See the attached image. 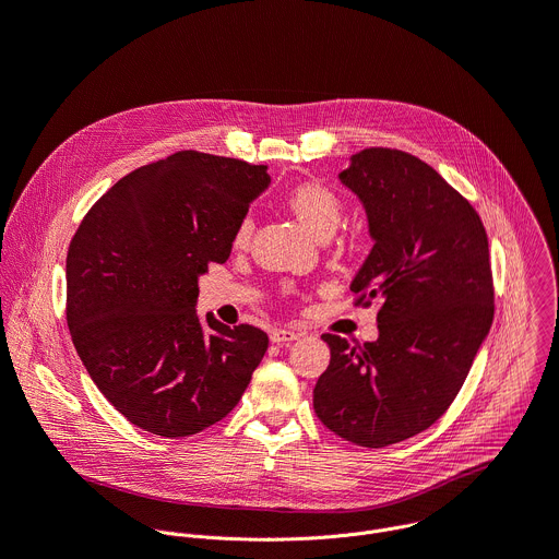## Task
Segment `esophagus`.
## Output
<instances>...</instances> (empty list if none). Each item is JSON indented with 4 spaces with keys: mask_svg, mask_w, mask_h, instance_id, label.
I'll list each match as a JSON object with an SVG mask.
<instances>
[{
    "mask_svg": "<svg viewBox=\"0 0 559 559\" xmlns=\"http://www.w3.org/2000/svg\"><path fill=\"white\" fill-rule=\"evenodd\" d=\"M270 338H272V343L283 345V343L298 341V338H300V334H298V332H294V330H283V328H278V330H272V332H270Z\"/></svg>",
    "mask_w": 559,
    "mask_h": 559,
    "instance_id": "1",
    "label": "esophagus"
}]
</instances>
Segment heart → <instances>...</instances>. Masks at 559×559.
<instances>
[{"label": "heart", "mask_w": 559, "mask_h": 559, "mask_svg": "<svg viewBox=\"0 0 559 559\" xmlns=\"http://www.w3.org/2000/svg\"><path fill=\"white\" fill-rule=\"evenodd\" d=\"M287 205L300 225L316 238L334 234L343 218L341 199L321 183H302L287 194ZM250 236V221H241L236 227V243H246Z\"/></svg>", "instance_id": "1"}]
</instances>
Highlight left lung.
Masks as SVG:
<instances>
[{"mask_svg":"<svg viewBox=\"0 0 559 559\" xmlns=\"http://www.w3.org/2000/svg\"><path fill=\"white\" fill-rule=\"evenodd\" d=\"M338 179L373 241L349 289L382 307L373 343L323 334L332 358L313 412L336 436L378 449L429 429L462 389L493 323L489 241L468 201L407 152L362 150Z\"/></svg>","mask_w":559,"mask_h":559,"instance_id":"obj_1","label":"left lung"}]
</instances>
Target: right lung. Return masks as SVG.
Segmentation results:
<instances>
[{
	"label": "right lung",
	"mask_w": 559,
	"mask_h": 559,
	"mask_svg": "<svg viewBox=\"0 0 559 559\" xmlns=\"http://www.w3.org/2000/svg\"><path fill=\"white\" fill-rule=\"evenodd\" d=\"M267 166L183 150L117 181L66 259L74 349L108 403L143 431L194 436L241 401L267 334L197 313L199 276L225 263Z\"/></svg>",
	"instance_id": "1"
}]
</instances>
